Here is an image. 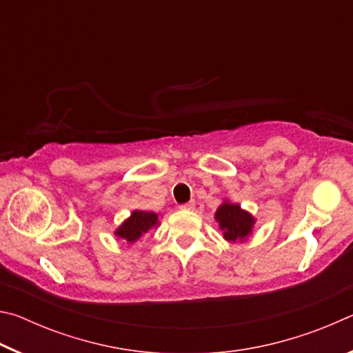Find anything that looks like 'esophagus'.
<instances>
[{"mask_svg":"<svg viewBox=\"0 0 353 353\" xmlns=\"http://www.w3.org/2000/svg\"><path fill=\"white\" fill-rule=\"evenodd\" d=\"M194 207H196L194 201H190V202H187V204H182V205H181V210H188V212H191V210H194Z\"/></svg>","mask_w":353,"mask_h":353,"instance_id":"34e87169","label":"esophagus"}]
</instances>
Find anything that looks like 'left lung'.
I'll use <instances>...</instances> for the list:
<instances>
[{"instance_id": "1", "label": "left lung", "mask_w": 353, "mask_h": 353, "mask_svg": "<svg viewBox=\"0 0 353 353\" xmlns=\"http://www.w3.org/2000/svg\"><path fill=\"white\" fill-rule=\"evenodd\" d=\"M214 219L223 230L225 241L243 243L252 234L255 218L249 212L243 210L241 205L234 204L230 201H224L214 213Z\"/></svg>"}]
</instances>
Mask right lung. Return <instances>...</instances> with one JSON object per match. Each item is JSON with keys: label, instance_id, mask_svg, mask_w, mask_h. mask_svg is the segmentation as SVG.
Here are the masks:
<instances>
[{"label": "right lung", "instance_id": "add662e5", "mask_svg": "<svg viewBox=\"0 0 353 353\" xmlns=\"http://www.w3.org/2000/svg\"><path fill=\"white\" fill-rule=\"evenodd\" d=\"M159 225V214L146 210H134L115 230V235L126 244H134L143 235Z\"/></svg>", "mask_w": 353, "mask_h": 353}]
</instances>
